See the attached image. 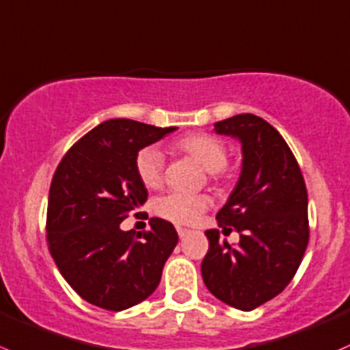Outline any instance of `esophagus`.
Wrapping results in <instances>:
<instances>
[{"label":"esophagus","mask_w":350,"mask_h":350,"mask_svg":"<svg viewBox=\"0 0 350 350\" xmlns=\"http://www.w3.org/2000/svg\"><path fill=\"white\" fill-rule=\"evenodd\" d=\"M176 233H178V237H180V238H185L187 234L190 233V231H189V230H185V228H176Z\"/></svg>","instance_id":"esophagus-1"}]
</instances>
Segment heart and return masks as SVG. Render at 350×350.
<instances>
[{"label": "heart", "mask_w": 350, "mask_h": 350, "mask_svg": "<svg viewBox=\"0 0 350 350\" xmlns=\"http://www.w3.org/2000/svg\"><path fill=\"white\" fill-rule=\"evenodd\" d=\"M175 150L189 154L204 170L209 172L211 178L219 180L224 176L226 165V146L223 141L211 134H190L175 143ZM165 157L157 146H148L137 153L136 174L146 189H158L163 182ZM209 197L204 193L170 192L160 197L154 204V211L160 217L175 224H196L204 211L209 207Z\"/></svg>", "instance_id": "heart-1"}]
</instances>
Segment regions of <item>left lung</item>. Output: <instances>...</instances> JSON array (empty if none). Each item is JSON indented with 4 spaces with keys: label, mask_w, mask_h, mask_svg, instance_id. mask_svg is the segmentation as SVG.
Here are the masks:
<instances>
[{
    "label": "left lung",
    "mask_w": 350,
    "mask_h": 350,
    "mask_svg": "<svg viewBox=\"0 0 350 350\" xmlns=\"http://www.w3.org/2000/svg\"><path fill=\"white\" fill-rule=\"evenodd\" d=\"M214 131L241 143L240 178L216 214L223 231L240 233V243L207 230L200 271L217 299L250 311L284 291L303 260L310 240L306 185L284 137L262 117L240 113Z\"/></svg>",
    "instance_id": "1"
}]
</instances>
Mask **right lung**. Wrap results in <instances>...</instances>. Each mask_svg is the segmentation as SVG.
<instances>
[{
  "label": "right lung",
  "mask_w": 350,
  "mask_h": 350,
  "mask_svg": "<svg viewBox=\"0 0 350 350\" xmlns=\"http://www.w3.org/2000/svg\"><path fill=\"white\" fill-rule=\"evenodd\" d=\"M176 127L110 119L62 157L47 204V243L59 272L90 304L122 311L154 293L178 243L174 224L151 217L150 231L120 230L148 199L136 174L139 150Z\"/></svg>",
  "instance_id": "right-lung-1"
}]
</instances>
